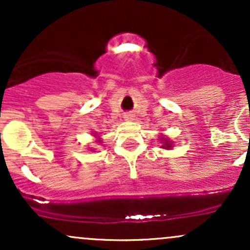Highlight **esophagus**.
I'll return each mask as SVG.
<instances>
[{
    "label": "esophagus",
    "instance_id": "34e87169",
    "mask_svg": "<svg viewBox=\"0 0 250 250\" xmlns=\"http://www.w3.org/2000/svg\"><path fill=\"white\" fill-rule=\"evenodd\" d=\"M125 117H128V115H127V116H125Z\"/></svg>",
    "mask_w": 250,
    "mask_h": 250
}]
</instances>
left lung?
<instances>
[{
    "mask_svg": "<svg viewBox=\"0 0 250 250\" xmlns=\"http://www.w3.org/2000/svg\"><path fill=\"white\" fill-rule=\"evenodd\" d=\"M162 141H163V142H165V145H163V146H162V148H165V149H166V148H167V149H170V148H171V143H170V142H169L167 139L162 140Z\"/></svg>",
    "mask_w": 250,
    "mask_h": 250,
    "instance_id": "obj_1",
    "label": "left lung"
}]
</instances>
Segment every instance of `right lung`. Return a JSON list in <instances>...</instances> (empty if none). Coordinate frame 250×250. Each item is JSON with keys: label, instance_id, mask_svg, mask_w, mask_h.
Masks as SVG:
<instances>
[{"label": "right lung", "instance_id": "add662e5", "mask_svg": "<svg viewBox=\"0 0 250 250\" xmlns=\"http://www.w3.org/2000/svg\"><path fill=\"white\" fill-rule=\"evenodd\" d=\"M97 141H99V142H100V141H101V140H97Z\"/></svg>", "mask_w": 250, "mask_h": 250}]
</instances>
